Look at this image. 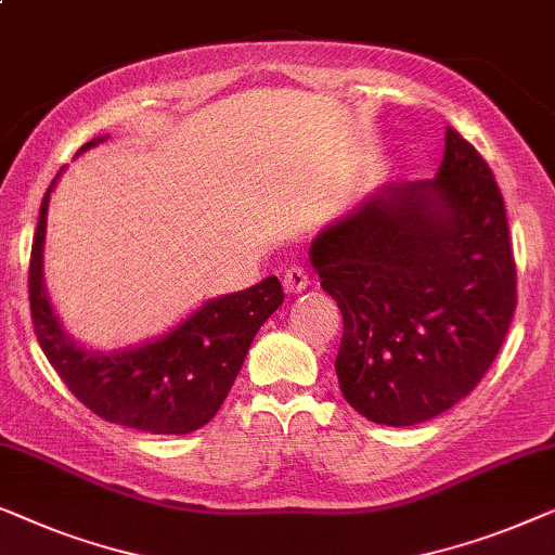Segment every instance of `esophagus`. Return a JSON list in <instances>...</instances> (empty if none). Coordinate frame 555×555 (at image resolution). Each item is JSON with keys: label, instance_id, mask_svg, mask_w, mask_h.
<instances>
[{"label": "esophagus", "instance_id": "esophagus-1", "mask_svg": "<svg viewBox=\"0 0 555 555\" xmlns=\"http://www.w3.org/2000/svg\"><path fill=\"white\" fill-rule=\"evenodd\" d=\"M309 284H311V279H309V274H307V271H304L301 267L286 269V274H284V288H286V294H301V292H307Z\"/></svg>", "mask_w": 555, "mask_h": 555}]
</instances>
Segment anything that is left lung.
I'll use <instances>...</instances> for the list:
<instances>
[{
    "label": "left lung",
    "mask_w": 555,
    "mask_h": 555,
    "mask_svg": "<svg viewBox=\"0 0 555 555\" xmlns=\"http://www.w3.org/2000/svg\"><path fill=\"white\" fill-rule=\"evenodd\" d=\"M309 261L337 301L341 395L377 425L473 392L508 334L515 261L488 163L452 128L430 181L382 183L319 229Z\"/></svg>",
    "instance_id": "left-lung-1"
}]
</instances>
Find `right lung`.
I'll list each match as a JSON object with an SVG mask.
<instances>
[{"label": "right lung", "instance_id": "obj_1", "mask_svg": "<svg viewBox=\"0 0 555 555\" xmlns=\"http://www.w3.org/2000/svg\"><path fill=\"white\" fill-rule=\"evenodd\" d=\"M98 135L77 155L107 143ZM47 189L29 261V307L42 352L85 408L107 423L151 435H189L221 410L236 382L248 347L263 322L284 304L276 276L216 296L183 317L168 332L105 352L77 341L54 311L44 284V238L50 198L60 176Z\"/></svg>", "mask_w": 555, "mask_h": 555}]
</instances>
